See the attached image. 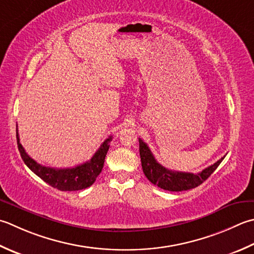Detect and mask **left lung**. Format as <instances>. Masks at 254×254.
Instances as JSON below:
<instances>
[{"instance_id":"obj_1","label":"left lung","mask_w":254,"mask_h":254,"mask_svg":"<svg viewBox=\"0 0 254 254\" xmlns=\"http://www.w3.org/2000/svg\"><path fill=\"white\" fill-rule=\"evenodd\" d=\"M138 143H140V156L143 173L145 174L146 178L154 185L170 191L188 190L199 186L216 171V168L220 165V163L225 158V156L221 157L213 165L197 174L175 172L167 170L160 163H157L147 144L143 142L141 138H138Z\"/></svg>"}]
</instances>
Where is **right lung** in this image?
<instances>
[{"instance_id":"add662e5","label":"right lung","mask_w":254,"mask_h":254,"mask_svg":"<svg viewBox=\"0 0 254 254\" xmlns=\"http://www.w3.org/2000/svg\"><path fill=\"white\" fill-rule=\"evenodd\" d=\"M16 138L18 151L21 153L24 163L26 164L29 170L36 174L38 177H41L48 185L57 188L58 190L73 191L90 187L96 182V178L99 176V174L101 173L103 168L104 160H106V155L109 147H110L109 143L111 142L112 136H109L101 144V146L94 153L90 161L71 168H53L43 166L42 164H38L36 161H34L25 152L22 144L19 143L18 132H16Z\"/></svg>"}]
</instances>
